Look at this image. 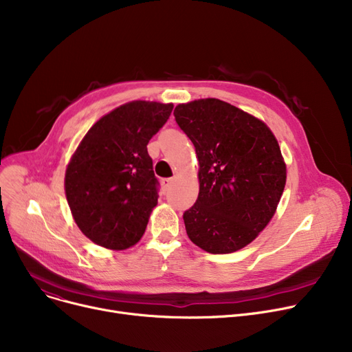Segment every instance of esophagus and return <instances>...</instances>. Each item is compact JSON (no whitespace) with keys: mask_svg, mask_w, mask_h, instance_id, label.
<instances>
[{"mask_svg":"<svg viewBox=\"0 0 352 352\" xmlns=\"http://www.w3.org/2000/svg\"><path fill=\"white\" fill-rule=\"evenodd\" d=\"M161 186H162V191L166 192V191H168V190L171 188V186H173V178H164V179L161 181Z\"/></svg>","mask_w":352,"mask_h":352,"instance_id":"1","label":"esophagus"}]
</instances>
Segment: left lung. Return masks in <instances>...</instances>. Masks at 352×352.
<instances>
[{
	"label": "left lung",
	"instance_id": "left-lung-1",
	"mask_svg": "<svg viewBox=\"0 0 352 352\" xmlns=\"http://www.w3.org/2000/svg\"><path fill=\"white\" fill-rule=\"evenodd\" d=\"M174 116L199 162L198 198L182 215L190 239L211 254L244 248L267 227L285 187L278 141L263 121L215 98L179 104Z\"/></svg>",
	"mask_w": 352,
	"mask_h": 352
}]
</instances>
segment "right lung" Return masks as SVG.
<instances>
[{"label": "right lung", "instance_id": "right-lung-1", "mask_svg": "<svg viewBox=\"0 0 352 352\" xmlns=\"http://www.w3.org/2000/svg\"><path fill=\"white\" fill-rule=\"evenodd\" d=\"M173 104L133 101L89 128L65 173V194L78 228L109 250L137 244L158 201L160 182L146 145Z\"/></svg>", "mask_w": 352, "mask_h": 352}]
</instances>
